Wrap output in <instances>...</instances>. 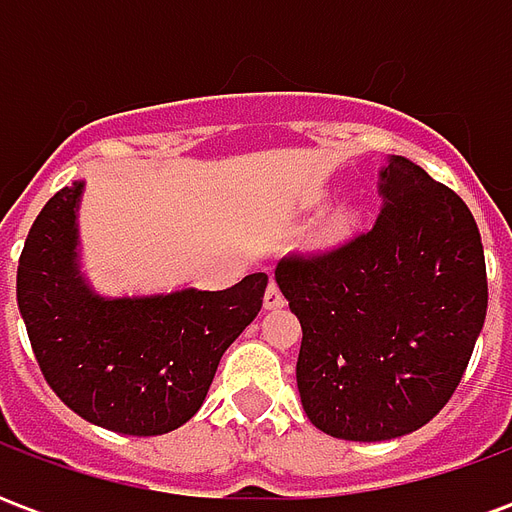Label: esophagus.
Instances as JSON below:
<instances>
[{"mask_svg":"<svg viewBox=\"0 0 512 512\" xmlns=\"http://www.w3.org/2000/svg\"><path fill=\"white\" fill-rule=\"evenodd\" d=\"M263 307H266V310H282V307H285V296H282V290L277 288V282H268L266 296H263Z\"/></svg>","mask_w":512,"mask_h":512,"instance_id":"esophagus-1","label":"esophagus"}]
</instances>
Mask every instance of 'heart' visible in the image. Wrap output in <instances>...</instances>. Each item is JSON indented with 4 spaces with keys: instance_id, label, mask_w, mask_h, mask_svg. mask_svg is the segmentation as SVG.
<instances>
[{
    "instance_id": "obj_1",
    "label": "heart",
    "mask_w": 512,
    "mask_h": 512,
    "mask_svg": "<svg viewBox=\"0 0 512 512\" xmlns=\"http://www.w3.org/2000/svg\"><path fill=\"white\" fill-rule=\"evenodd\" d=\"M359 224H362V208H356L354 202L337 205L310 238V249L312 252H329L334 246L345 244L359 230Z\"/></svg>"
}]
</instances>
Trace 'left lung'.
Masks as SVG:
<instances>
[{
	"label": "left lung",
	"instance_id": "obj_1",
	"mask_svg": "<svg viewBox=\"0 0 512 512\" xmlns=\"http://www.w3.org/2000/svg\"><path fill=\"white\" fill-rule=\"evenodd\" d=\"M381 216L315 260H282L277 285L301 323V406L345 441L414 433L450 400L483 332L488 282L466 202L406 156L378 169Z\"/></svg>",
	"mask_w": 512,
	"mask_h": 512
}]
</instances>
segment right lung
I'll list each match as a JSON object with an SVG mask.
<instances>
[{
	"label": "right lung",
	"instance_id": "add662e5",
	"mask_svg": "<svg viewBox=\"0 0 512 512\" xmlns=\"http://www.w3.org/2000/svg\"><path fill=\"white\" fill-rule=\"evenodd\" d=\"M84 180L51 197L18 260L16 296L43 376L98 428L158 436L200 411L224 351L263 307L266 274L224 290L104 296L82 266Z\"/></svg>",
	"mask_w": 512,
	"mask_h": 512
}]
</instances>
